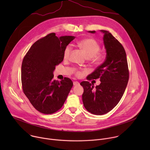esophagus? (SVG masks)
Instances as JSON below:
<instances>
[{
  "label": "esophagus",
  "mask_w": 150,
  "mask_h": 150,
  "mask_svg": "<svg viewBox=\"0 0 150 150\" xmlns=\"http://www.w3.org/2000/svg\"><path fill=\"white\" fill-rule=\"evenodd\" d=\"M73 84H74V86H76V85H78L79 84V83L78 82H77V81H74Z\"/></svg>",
  "instance_id": "34e87169"
}]
</instances>
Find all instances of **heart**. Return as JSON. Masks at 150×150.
Returning a JSON list of instances; mask_svg holds the SVG:
<instances>
[{"mask_svg": "<svg viewBox=\"0 0 150 150\" xmlns=\"http://www.w3.org/2000/svg\"><path fill=\"white\" fill-rule=\"evenodd\" d=\"M78 45L83 50L88 58H91V60L94 63L98 64L102 61L103 56L101 53H98L100 50V46L96 40L93 38H85L79 41L78 42ZM72 50V47L71 45H68L65 47L63 50L64 59H69ZM74 71L77 77H81L85 72V71L78 70L76 69H74Z\"/></svg>", "mask_w": 150, "mask_h": 150, "instance_id": "heart-1", "label": "heart"}]
</instances>
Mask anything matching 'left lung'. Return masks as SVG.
<instances>
[{"label": "left lung", "mask_w": 150, "mask_h": 150, "mask_svg": "<svg viewBox=\"0 0 150 150\" xmlns=\"http://www.w3.org/2000/svg\"><path fill=\"white\" fill-rule=\"evenodd\" d=\"M103 33L106 57L103 64L90 74L88 80L99 78L101 83L94 87L88 81H82V101L85 108L92 114L102 115L109 112L122 97L129 74L125 50L120 42L108 31ZM95 33V31H89Z\"/></svg>", "instance_id": "left-lung-1"}]
</instances>
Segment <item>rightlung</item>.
Segmentation results:
<instances>
[{"label": "right lung", "mask_w": 150, "mask_h": 150, "mask_svg": "<svg viewBox=\"0 0 150 150\" xmlns=\"http://www.w3.org/2000/svg\"><path fill=\"white\" fill-rule=\"evenodd\" d=\"M75 38H59L50 33L32 45L24 56L21 67L23 92L34 108L44 114H52L63 106L73 86L69 78L53 79L56 65L63 60V50Z\"/></svg>", "instance_id": "1"}]
</instances>
